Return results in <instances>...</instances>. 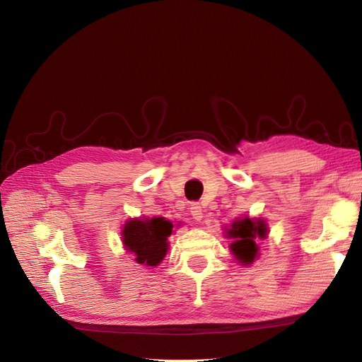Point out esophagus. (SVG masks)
<instances>
[{"label":"esophagus","instance_id":"1","mask_svg":"<svg viewBox=\"0 0 362 362\" xmlns=\"http://www.w3.org/2000/svg\"><path fill=\"white\" fill-rule=\"evenodd\" d=\"M190 214L193 216V218H194V221H201V218L204 217L202 214V206H201V204L199 202H193L192 205H190Z\"/></svg>","mask_w":362,"mask_h":362}]
</instances>
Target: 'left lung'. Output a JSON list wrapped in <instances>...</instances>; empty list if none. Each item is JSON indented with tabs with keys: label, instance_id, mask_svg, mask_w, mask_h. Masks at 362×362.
<instances>
[{
	"label": "left lung",
	"instance_id": "8db88e82",
	"mask_svg": "<svg viewBox=\"0 0 362 362\" xmlns=\"http://www.w3.org/2000/svg\"><path fill=\"white\" fill-rule=\"evenodd\" d=\"M267 226L262 221H250L249 217L243 221L234 222L233 228L228 231V235L235 238V242L231 245L233 254L235 258L243 262V264H250L255 259L258 246V238H266Z\"/></svg>",
	"mask_w": 362,
	"mask_h": 362
}]
</instances>
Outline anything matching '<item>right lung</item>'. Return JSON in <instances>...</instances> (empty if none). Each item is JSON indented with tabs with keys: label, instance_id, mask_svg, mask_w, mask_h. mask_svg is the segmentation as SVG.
I'll list each match as a JSON object with an SVG mask.
<instances>
[{
	"label": "right lung",
	"instance_id": "right-lung-1",
	"mask_svg": "<svg viewBox=\"0 0 362 362\" xmlns=\"http://www.w3.org/2000/svg\"><path fill=\"white\" fill-rule=\"evenodd\" d=\"M173 225L163 217L133 218L124 226V245L139 264L158 266L168 252V237Z\"/></svg>",
	"mask_w": 362,
	"mask_h": 362
}]
</instances>
